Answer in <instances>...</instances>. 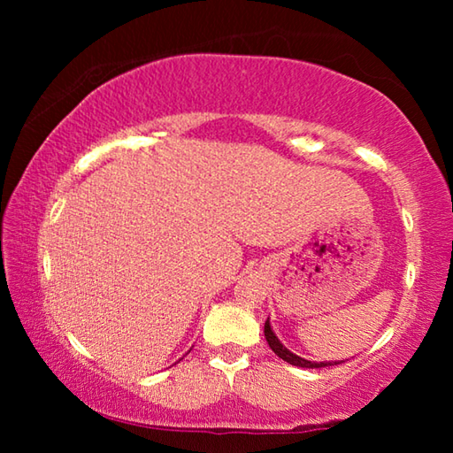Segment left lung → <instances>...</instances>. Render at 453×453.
I'll list each match as a JSON object with an SVG mask.
<instances>
[{
	"mask_svg": "<svg viewBox=\"0 0 453 453\" xmlns=\"http://www.w3.org/2000/svg\"><path fill=\"white\" fill-rule=\"evenodd\" d=\"M264 334H265V340H267V343H270V348L273 349V354L275 356H280L283 362H288V364H291V365H297V367H327V365H335V364H342V362H310V359H303V357H300V356H296V354H291V351L283 346V343L278 340V335L273 334V329H272V326H270V319L265 321V326H264Z\"/></svg>",
	"mask_w": 453,
	"mask_h": 453,
	"instance_id": "left-lung-1",
	"label": "left lung"
}]
</instances>
